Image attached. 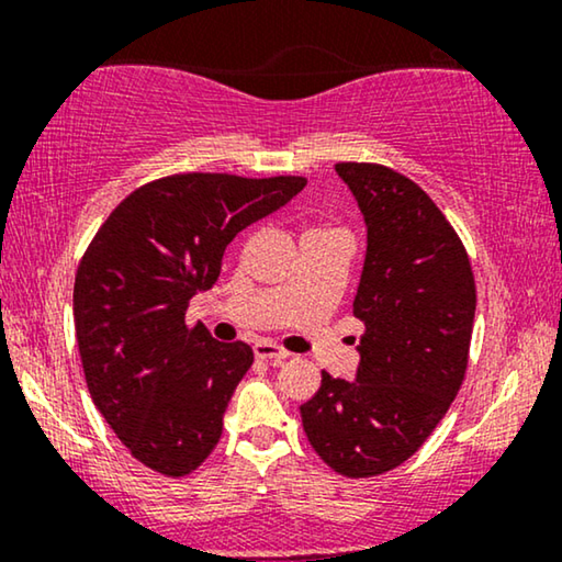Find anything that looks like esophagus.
Returning a JSON list of instances; mask_svg holds the SVG:
<instances>
[{
  "label": "esophagus",
  "instance_id": "1",
  "mask_svg": "<svg viewBox=\"0 0 562 562\" xmlns=\"http://www.w3.org/2000/svg\"><path fill=\"white\" fill-rule=\"evenodd\" d=\"M252 356H256L258 360H266V363L281 366L283 360L289 358V352L279 348V345H273V342H256V345H252Z\"/></svg>",
  "mask_w": 562,
  "mask_h": 562
}]
</instances>
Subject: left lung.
I'll list each match as a JSON object with an SVG mask.
<instances>
[{"label": "left lung", "mask_w": 562, "mask_h": 562, "mask_svg": "<svg viewBox=\"0 0 562 562\" xmlns=\"http://www.w3.org/2000/svg\"><path fill=\"white\" fill-rule=\"evenodd\" d=\"M363 212L368 248L352 314L363 322L356 381L322 371L302 404L310 445L348 479L402 465L440 425L465 379L475 317L468 252L406 176L337 164Z\"/></svg>", "instance_id": "8db88e82"}]
</instances>
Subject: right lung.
<instances>
[{
	"label": "right lung",
	"instance_id": "1",
	"mask_svg": "<svg viewBox=\"0 0 562 562\" xmlns=\"http://www.w3.org/2000/svg\"><path fill=\"white\" fill-rule=\"evenodd\" d=\"M302 176L179 173L120 202L83 252L74 322L97 409L143 465L187 475L210 458L233 391L252 366L245 342L187 327L189 299L214 286L233 237L289 204Z\"/></svg>",
	"mask_w": 562,
	"mask_h": 562
}]
</instances>
